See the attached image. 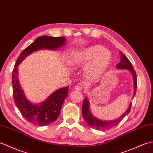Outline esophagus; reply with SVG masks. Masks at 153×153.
I'll return each mask as SVG.
<instances>
[{
    "label": "esophagus",
    "instance_id": "34e87169",
    "mask_svg": "<svg viewBox=\"0 0 153 153\" xmlns=\"http://www.w3.org/2000/svg\"><path fill=\"white\" fill-rule=\"evenodd\" d=\"M74 90L76 91H82V88H81L79 85H76L75 87H74Z\"/></svg>",
    "mask_w": 153,
    "mask_h": 153
}]
</instances>
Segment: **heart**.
Here are the masks:
<instances>
[{"mask_svg":"<svg viewBox=\"0 0 153 153\" xmlns=\"http://www.w3.org/2000/svg\"><path fill=\"white\" fill-rule=\"evenodd\" d=\"M112 62V55L100 45H91L74 52L70 59L73 67L85 66L83 76L87 79L95 81L104 74Z\"/></svg>","mask_w":153,"mask_h":153,"instance_id":"obj_1","label":"heart"}]
</instances>
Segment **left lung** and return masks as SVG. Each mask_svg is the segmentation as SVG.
Listing matches in <instances>:
<instances>
[{"label":"left lung","instance_id":"1","mask_svg":"<svg viewBox=\"0 0 153 153\" xmlns=\"http://www.w3.org/2000/svg\"><path fill=\"white\" fill-rule=\"evenodd\" d=\"M120 61L116 66L117 69L119 70H128L130 73L132 74L133 77V84H134V93L132 98L136 95V91L137 88V77L136 74L134 69V67L132 65V63L130 62V60L128 59L126 56L123 54L122 52L120 53ZM132 106V102H130L128 108L123 113V115L119 117L118 118L113 120H103L98 119L97 117H95L91 111L90 109V103L88 101L87 98H85L83 100V105H82V114L85 121L91 127L98 130H104L110 129L111 128L117 126L118 124L121 121L128 113L130 111V108Z\"/></svg>","mask_w":153,"mask_h":153}]
</instances>
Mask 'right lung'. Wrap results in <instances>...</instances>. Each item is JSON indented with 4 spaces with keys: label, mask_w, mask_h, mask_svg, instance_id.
Returning a JSON list of instances; mask_svg holds the SVG:
<instances>
[{
    "label": "right lung",
    "mask_w": 153,
    "mask_h": 153,
    "mask_svg": "<svg viewBox=\"0 0 153 153\" xmlns=\"http://www.w3.org/2000/svg\"><path fill=\"white\" fill-rule=\"evenodd\" d=\"M65 37L41 36L28 45L17 58L12 72L13 94L15 104L27 121L38 126L50 125L58 118L63 102L68 95L69 87L59 88L40 104L27 100L18 79V66L32 53L41 49L58 50L65 45Z\"/></svg>",
    "instance_id": "obj_1"
}]
</instances>
